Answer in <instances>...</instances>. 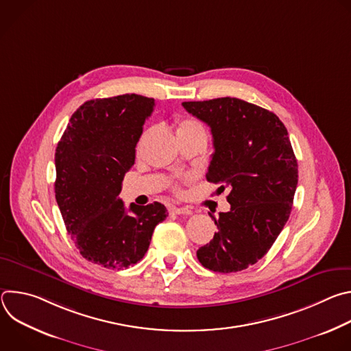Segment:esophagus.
I'll use <instances>...</instances> for the list:
<instances>
[{"mask_svg": "<svg viewBox=\"0 0 351 351\" xmlns=\"http://www.w3.org/2000/svg\"><path fill=\"white\" fill-rule=\"evenodd\" d=\"M171 213L172 214H176V215H191L193 211L189 208V207H173L171 208Z\"/></svg>", "mask_w": 351, "mask_h": 351, "instance_id": "esophagus-1", "label": "esophagus"}]
</instances>
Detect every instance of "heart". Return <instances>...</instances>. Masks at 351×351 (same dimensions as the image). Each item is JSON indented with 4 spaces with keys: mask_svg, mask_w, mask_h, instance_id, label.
<instances>
[{
    "mask_svg": "<svg viewBox=\"0 0 351 351\" xmlns=\"http://www.w3.org/2000/svg\"><path fill=\"white\" fill-rule=\"evenodd\" d=\"M184 133H204L206 129L202 122H198L191 118H184L179 119L176 122V134H184Z\"/></svg>",
    "mask_w": 351,
    "mask_h": 351,
    "instance_id": "heart-1",
    "label": "heart"
}]
</instances>
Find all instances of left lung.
Here are the masks:
<instances>
[{
  "label": "left lung",
  "mask_w": 351,
  "mask_h": 351,
  "mask_svg": "<svg viewBox=\"0 0 351 351\" xmlns=\"http://www.w3.org/2000/svg\"><path fill=\"white\" fill-rule=\"evenodd\" d=\"M182 106L211 128L207 180L230 190V211L214 218L218 232L197 258L214 272L243 271L268 253L291 211L298 171L287 130L274 112L239 98Z\"/></svg>",
  "instance_id": "1"
}]
</instances>
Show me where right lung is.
<instances>
[{
  "mask_svg": "<svg viewBox=\"0 0 351 351\" xmlns=\"http://www.w3.org/2000/svg\"><path fill=\"white\" fill-rule=\"evenodd\" d=\"M154 106V98L138 94L90 99L72 115L56 149V198L66 230L83 258L104 268L137 264L168 217L161 203L126 210L119 198Z\"/></svg>",
  "mask_w": 351,
  "mask_h": 351,
  "instance_id": "add662e5",
  "label": "right lung"
}]
</instances>
